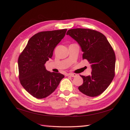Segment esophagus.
Here are the masks:
<instances>
[{
  "label": "esophagus",
  "mask_w": 130,
  "mask_h": 130,
  "mask_svg": "<svg viewBox=\"0 0 130 130\" xmlns=\"http://www.w3.org/2000/svg\"><path fill=\"white\" fill-rule=\"evenodd\" d=\"M68 75H69L70 76H72V77H75L76 76V74H73V73H69L68 74Z\"/></svg>",
  "instance_id": "obj_1"
}]
</instances>
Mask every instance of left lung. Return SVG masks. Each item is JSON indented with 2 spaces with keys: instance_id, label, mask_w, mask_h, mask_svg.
Masks as SVG:
<instances>
[{
  "instance_id": "1",
  "label": "left lung",
  "mask_w": 130,
  "mask_h": 130,
  "mask_svg": "<svg viewBox=\"0 0 130 130\" xmlns=\"http://www.w3.org/2000/svg\"><path fill=\"white\" fill-rule=\"evenodd\" d=\"M69 35L82 49L83 58L92 69L90 75L81 76L83 83L79 90L89 96L101 94L111 83L115 76L116 56L113 50L104 35L90 29L68 30Z\"/></svg>"
}]
</instances>
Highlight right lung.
<instances>
[{"mask_svg":"<svg viewBox=\"0 0 130 130\" xmlns=\"http://www.w3.org/2000/svg\"><path fill=\"white\" fill-rule=\"evenodd\" d=\"M67 29L41 32L28 40L19 55V79L27 92L38 99L53 93L64 78L61 73L50 72L45 64L52 59L54 48L64 37Z\"/></svg>","mask_w":130,"mask_h":130,"instance_id":"add662e5","label":"right lung"}]
</instances>
